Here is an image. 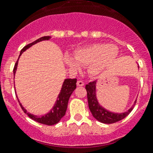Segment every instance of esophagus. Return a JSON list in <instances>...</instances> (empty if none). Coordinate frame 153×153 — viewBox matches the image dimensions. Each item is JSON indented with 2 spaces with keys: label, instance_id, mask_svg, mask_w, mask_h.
Here are the masks:
<instances>
[{
  "label": "esophagus",
  "instance_id": "1",
  "mask_svg": "<svg viewBox=\"0 0 153 153\" xmlns=\"http://www.w3.org/2000/svg\"><path fill=\"white\" fill-rule=\"evenodd\" d=\"M76 85L79 86V87H82V86L84 85V83L83 81H81V80H78L77 83H76Z\"/></svg>",
  "mask_w": 153,
  "mask_h": 153
}]
</instances>
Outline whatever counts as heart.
<instances>
[{"label": "heart", "mask_w": 153, "mask_h": 153, "mask_svg": "<svg viewBox=\"0 0 153 153\" xmlns=\"http://www.w3.org/2000/svg\"><path fill=\"white\" fill-rule=\"evenodd\" d=\"M118 53L119 50L116 45L94 44L76 50L74 58L66 55L64 62L74 72H79L82 66H88V74L94 76L112 65Z\"/></svg>", "instance_id": "heart-1"}]
</instances>
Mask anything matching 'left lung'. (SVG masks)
I'll list each match as a JSON object with an SVG mask.
<instances>
[{
  "instance_id": "left-lung-1",
  "label": "left lung",
  "mask_w": 153,
  "mask_h": 153,
  "mask_svg": "<svg viewBox=\"0 0 153 153\" xmlns=\"http://www.w3.org/2000/svg\"><path fill=\"white\" fill-rule=\"evenodd\" d=\"M96 84L97 80H94L93 82H90L89 84H87L85 87L87 90V94H88V101L89 109L91 112L92 116L95 118L98 121L103 123H113L116 122L124 119L127 115L131 113L134 108V105L136 103V101L134 104L127 111L124 113H113L110 111L107 110L106 108L102 107L98 99H97L96 94Z\"/></svg>"
}]
</instances>
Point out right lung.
<instances>
[{"label": "right lung", "instance_id": "right-lung-1", "mask_svg": "<svg viewBox=\"0 0 153 153\" xmlns=\"http://www.w3.org/2000/svg\"><path fill=\"white\" fill-rule=\"evenodd\" d=\"M49 39H51V36H42V37L37 39V40L33 41V42L31 43V44H29L28 45L25 46L21 50L19 57L24 51H26V49H28L29 48H30V47L33 46V45H35L36 43L40 42V41H43V40H48ZM18 62H19V59H18L16 65L14 66V76H15V74H16V73ZM76 79H65V80H64V82H63L62 86V89L61 91H60V93L59 94V96L57 98V100L56 102H55V105H54V106H53L52 108L50 110V112H48V113H46V114L43 115V116H36V115L31 114V113H28L26 108H24L22 105V104L20 103L19 100L18 99V101H19V103L20 106H21V108H22V109L23 110L24 113H26V114L32 120H33L36 121V122H38V123H43V124H56V123H59V121H60V120L65 116L66 109H67L68 102H69V97L71 96L72 93L74 92V91L75 90L76 88Z\"/></svg>", "mask_w": 153, "mask_h": 153}]
</instances>
